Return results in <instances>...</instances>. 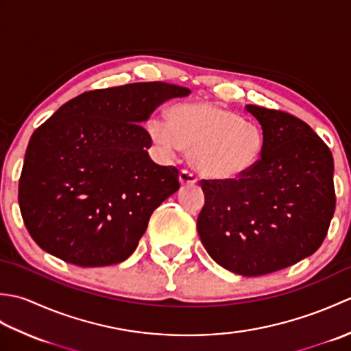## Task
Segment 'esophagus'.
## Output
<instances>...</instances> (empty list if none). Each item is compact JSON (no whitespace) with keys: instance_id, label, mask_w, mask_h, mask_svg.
I'll use <instances>...</instances> for the list:
<instances>
[{"instance_id":"34e87169","label":"esophagus","mask_w":351,"mask_h":351,"mask_svg":"<svg viewBox=\"0 0 351 351\" xmlns=\"http://www.w3.org/2000/svg\"><path fill=\"white\" fill-rule=\"evenodd\" d=\"M180 182L182 185H195L197 182V178L190 170H181L180 173Z\"/></svg>"}]
</instances>
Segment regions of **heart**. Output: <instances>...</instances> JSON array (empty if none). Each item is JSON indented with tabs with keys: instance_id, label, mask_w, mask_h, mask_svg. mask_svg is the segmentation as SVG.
<instances>
[{
	"instance_id": "heart-1",
	"label": "heart",
	"mask_w": 351,
	"mask_h": 351,
	"mask_svg": "<svg viewBox=\"0 0 351 351\" xmlns=\"http://www.w3.org/2000/svg\"><path fill=\"white\" fill-rule=\"evenodd\" d=\"M149 137L162 154L181 147L200 175L215 181H235L259 162L265 147L263 130L213 102H191L169 111V123L152 117Z\"/></svg>"
}]
</instances>
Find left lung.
I'll use <instances>...</instances> for the list:
<instances>
[{
  "label": "left lung",
  "mask_w": 351,
  "mask_h": 351,
  "mask_svg": "<svg viewBox=\"0 0 351 351\" xmlns=\"http://www.w3.org/2000/svg\"><path fill=\"white\" fill-rule=\"evenodd\" d=\"M263 128L259 162L235 181H200L197 232L210 256L241 276L282 270L318 250L335 213L333 156L285 111L245 106Z\"/></svg>",
  "instance_id": "obj_1"
}]
</instances>
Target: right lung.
<instances>
[{"label": "right lung", "instance_id": "1", "mask_svg": "<svg viewBox=\"0 0 351 351\" xmlns=\"http://www.w3.org/2000/svg\"><path fill=\"white\" fill-rule=\"evenodd\" d=\"M189 95L160 81L90 90L33 132L18 200L40 249L80 267L119 264L136 250L155 208L180 189L178 169L151 160L140 123Z\"/></svg>", "mask_w": 351, "mask_h": 351}]
</instances>
